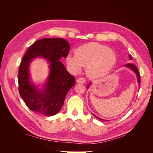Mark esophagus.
Instances as JSON below:
<instances>
[{
	"instance_id": "esophagus-1",
	"label": "esophagus",
	"mask_w": 153,
	"mask_h": 153,
	"mask_svg": "<svg viewBox=\"0 0 153 153\" xmlns=\"http://www.w3.org/2000/svg\"><path fill=\"white\" fill-rule=\"evenodd\" d=\"M85 82H86L85 79L84 78H83V77L78 78V79L76 80V82L78 83V84H84Z\"/></svg>"
}]
</instances>
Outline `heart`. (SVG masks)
I'll return each mask as SVG.
<instances>
[{"label": "heart", "mask_w": 153, "mask_h": 153, "mask_svg": "<svg viewBox=\"0 0 153 153\" xmlns=\"http://www.w3.org/2000/svg\"><path fill=\"white\" fill-rule=\"evenodd\" d=\"M73 73L87 66L88 76L93 78L103 77L112 70L117 62L116 54L111 48L97 43H89L78 47L75 55L69 53L66 59Z\"/></svg>", "instance_id": "heart-1"}]
</instances>
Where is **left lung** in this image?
<instances>
[{
  "label": "left lung",
  "instance_id": "left-lung-1",
  "mask_svg": "<svg viewBox=\"0 0 153 153\" xmlns=\"http://www.w3.org/2000/svg\"><path fill=\"white\" fill-rule=\"evenodd\" d=\"M129 60H132V57H131V55H129ZM125 66H126V67H128V68H129V69H131V70L135 73V75H136V76H137V79H138V84H140V73H139V71H138V69H137V68L134 65V64H131V63H128V64H126V65H125ZM90 85H91V83H89V85H87V89L89 87V86H90ZM94 115V114H93ZM94 116L96 117V118H98V119H100V120H101V121H106V120H104V119H101V118H100V117H97L96 115H94Z\"/></svg>",
  "mask_w": 153,
  "mask_h": 153
}]
</instances>
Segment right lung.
Wrapping results in <instances>:
<instances>
[{
	"label": "right lung",
	"mask_w": 153,
	"mask_h": 153,
	"mask_svg": "<svg viewBox=\"0 0 153 153\" xmlns=\"http://www.w3.org/2000/svg\"><path fill=\"white\" fill-rule=\"evenodd\" d=\"M70 46L60 38H43L32 44L25 53L18 70L19 93L28 108L44 115H54L63 106L69 90L75 84V78L60 61L66 58ZM43 57L50 65L49 75L42 90L31 81L29 66L36 58Z\"/></svg>",
	"instance_id": "obj_1"
}]
</instances>
